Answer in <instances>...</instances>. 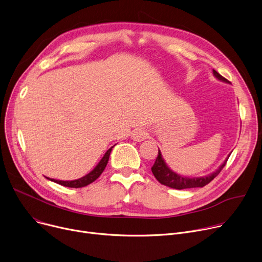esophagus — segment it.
Here are the masks:
<instances>
[{"mask_svg":"<svg viewBox=\"0 0 262 262\" xmlns=\"http://www.w3.org/2000/svg\"><path fill=\"white\" fill-rule=\"evenodd\" d=\"M146 137H147V132L142 128L135 129L132 133V138L136 142H142V141L145 140Z\"/></svg>","mask_w":262,"mask_h":262,"instance_id":"obj_1","label":"esophagus"}]
</instances>
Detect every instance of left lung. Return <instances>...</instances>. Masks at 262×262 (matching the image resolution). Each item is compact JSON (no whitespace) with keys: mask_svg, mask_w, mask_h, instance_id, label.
<instances>
[{"mask_svg":"<svg viewBox=\"0 0 262 262\" xmlns=\"http://www.w3.org/2000/svg\"><path fill=\"white\" fill-rule=\"evenodd\" d=\"M212 74L217 79H219L223 82H228V80L225 79L224 77L221 76L217 71L212 70ZM228 158H229V155H228L227 159L222 163V165H220V167L217 169V170L213 171L212 173L207 174L205 177H200V178H188V177H183V176H180V174L173 172L165 163V161L162 157V153L159 149L158 158H157L155 164H153L151 170H152L153 176L156 177V179L161 184H163V185H165V186L170 187V188L186 189V188H194V187H203V186L207 185L209 182H211L220 173V171L225 166Z\"/></svg>","mask_w":262,"mask_h":262,"instance_id":"left-lung-1","label":"left lung"}]
</instances>
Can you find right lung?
I'll return each instance as SVG.
<instances>
[{"mask_svg":"<svg viewBox=\"0 0 262 262\" xmlns=\"http://www.w3.org/2000/svg\"><path fill=\"white\" fill-rule=\"evenodd\" d=\"M112 148L111 147L109 150H107L105 153L103 158L100 160V162L97 164V166L92 170L90 173H88L86 176L78 179V180H74V181H61V180H55V179H50V178H46L51 180L52 182H55L57 184H60V185L62 186H66V187H71V188H80V187H84L86 185H89V184L93 183L96 179L99 178V176L102 173V171L104 170V168L107 164V161H109V158H110V153L112 151Z\"/></svg>","mask_w":262,"mask_h":262,"instance_id":"add662e5","label":"right lung"}]
</instances>
